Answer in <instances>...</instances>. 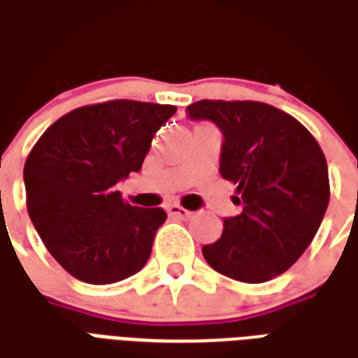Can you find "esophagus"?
I'll return each instance as SVG.
<instances>
[{
	"label": "esophagus",
	"instance_id": "esophagus-1",
	"mask_svg": "<svg viewBox=\"0 0 358 358\" xmlns=\"http://www.w3.org/2000/svg\"><path fill=\"white\" fill-rule=\"evenodd\" d=\"M166 210H169V215H172V217H178V218L192 217V213H189V210L184 209V207H180V205H176V203L169 205V207H166Z\"/></svg>",
	"mask_w": 358,
	"mask_h": 358
}]
</instances>
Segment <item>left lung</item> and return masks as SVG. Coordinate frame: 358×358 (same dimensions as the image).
<instances>
[{
	"instance_id": "1",
	"label": "left lung",
	"mask_w": 358,
	"mask_h": 358,
	"mask_svg": "<svg viewBox=\"0 0 358 358\" xmlns=\"http://www.w3.org/2000/svg\"><path fill=\"white\" fill-rule=\"evenodd\" d=\"M194 120H213L224 136L222 178L236 184L241 213L224 218L222 236L203 245L213 268L261 284L284 274L318 232L330 201L328 164L318 141L292 115L261 101L201 99Z\"/></svg>"
}]
</instances>
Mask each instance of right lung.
I'll return each instance as SVG.
<instances>
[{
	"mask_svg": "<svg viewBox=\"0 0 358 358\" xmlns=\"http://www.w3.org/2000/svg\"><path fill=\"white\" fill-rule=\"evenodd\" d=\"M174 105L113 99L66 113L24 163L27 209L43 245L80 282L105 285L140 272L166 220L117 192L138 172Z\"/></svg>",
	"mask_w": 358,
	"mask_h": 358,
	"instance_id": "1",
	"label": "right lung"
}]
</instances>
